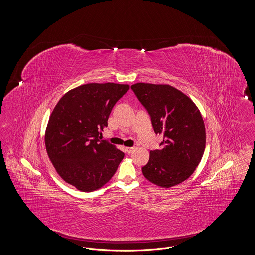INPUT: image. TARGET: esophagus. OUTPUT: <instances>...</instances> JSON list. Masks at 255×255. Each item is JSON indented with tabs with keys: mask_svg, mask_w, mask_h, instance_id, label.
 Here are the masks:
<instances>
[{
	"mask_svg": "<svg viewBox=\"0 0 255 255\" xmlns=\"http://www.w3.org/2000/svg\"><path fill=\"white\" fill-rule=\"evenodd\" d=\"M125 150H126V152L128 154H131V153H133V151H134V147H127V148H125Z\"/></svg>",
	"mask_w": 255,
	"mask_h": 255,
	"instance_id": "1",
	"label": "esophagus"
}]
</instances>
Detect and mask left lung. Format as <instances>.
Here are the masks:
<instances>
[{
    "label": "left lung",
    "mask_w": 255,
    "mask_h": 255,
    "mask_svg": "<svg viewBox=\"0 0 255 255\" xmlns=\"http://www.w3.org/2000/svg\"><path fill=\"white\" fill-rule=\"evenodd\" d=\"M134 95L147 110L156 134H162L161 150L150 152L142 167L149 182L171 187L188 179L199 165L206 148V128L194 102L170 85L136 83Z\"/></svg>",
    "instance_id": "obj_1"
}]
</instances>
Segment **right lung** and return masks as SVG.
Returning <instances> with one entry per match:
<instances>
[{
	"instance_id": "right-lung-1",
	"label": "right lung",
	"mask_w": 255,
	"mask_h": 255,
	"mask_svg": "<svg viewBox=\"0 0 255 255\" xmlns=\"http://www.w3.org/2000/svg\"><path fill=\"white\" fill-rule=\"evenodd\" d=\"M127 84L89 83L61 97L49 117L45 143L61 178L91 192L109 182L124 153L99 137Z\"/></svg>"
}]
</instances>
